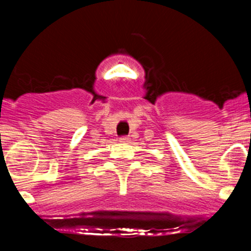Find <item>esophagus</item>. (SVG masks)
I'll use <instances>...</instances> for the list:
<instances>
[{"instance_id": "1", "label": "esophagus", "mask_w": 251, "mask_h": 251, "mask_svg": "<svg viewBox=\"0 0 251 251\" xmlns=\"http://www.w3.org/2000/svg\"><path fill=\"white\" fill-rule=\"evenodd\" d=\"M119 141H121V142H128V141H129V137H128V136H122L121 138H119Z\"/></svg>"}]
</instances>
